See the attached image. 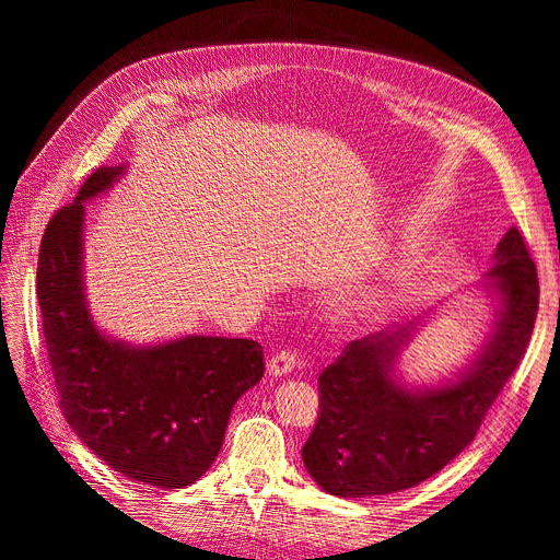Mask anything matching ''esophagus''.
<instances>
[{"label":"esophagus","instance_id":"1","mask_svg":"<svg viewBox=\"0 0 560 560\" xmlns=\"http://www.w3.org/2000/svg\"><path fill=\"white\" fill-rule=\"evenodd\" d=\"M296 364H299L296 354H292L290 350H282V352H276L273 358L268 360L266 371H268V376L282 378V376H287V374H292V371L296 369Z\"/></svg>","mask_w":560,"mask_h":560}]
</instances>
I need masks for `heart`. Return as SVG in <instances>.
<instances>
[{"label": "heart", "mask_w": 560, "mask_h": 560, "mask_svg": "<svg viewBox=\"0 0 560 560\" xmlns=\"http://www.w3.org/2000/svg\"><path fill=\"white\" fill-rule=\"evenodd\" d=\"M381 311V294L376 290H366L338 303L331 313V322L338 331L358 334L371 325V319Z\"/></svg>", "instance_id": "b5f03b06"}]
</instances>
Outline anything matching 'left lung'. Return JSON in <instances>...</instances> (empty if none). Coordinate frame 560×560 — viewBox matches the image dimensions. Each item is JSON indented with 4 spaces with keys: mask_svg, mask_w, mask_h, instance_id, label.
Wrapping results in <instances>:
<instances>
[{
    "mask_svg": "<svg viewBox=\"0 0 560 560\" xmlns=\"http://www.w3.org/2000/svg\"><path fill=\"white\" fill-rule=\"evenodd\" d=\"M477 287L493 306V322L479 352L448 378L416 385L401 374V354L420 331V317L348 343L322 371L319 416L301 455L325 493H399L434 477L474 442L537 317V268L516 226L502 235Z\"/></svg>",
    "mask_w": 560,
    "mask_h": 560,
    "instance_id": "1",
    "label": "left lung"
}]
</instances>
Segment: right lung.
<instances>
[{
    "label": "right lung",
    "instance_id": "obj_1",
    "mask_svg": "<svg viewBox=\"0 0 560 560\" xmlns=\"http://www.w3.org/2000/svg\"><path fill=\"white\" fill-rule=\"evenodd\" d=\"M126 173V163L100 167L46 226L37 296L48 360L67 425L100 460L132 481L184 488L217 460L235 401L264 376V350L200 334L140 346L97 327L83 270L86 202Z\"/></svg>",
    "mask_w": 560,
    "mask_h": 560
}]
</instances>
